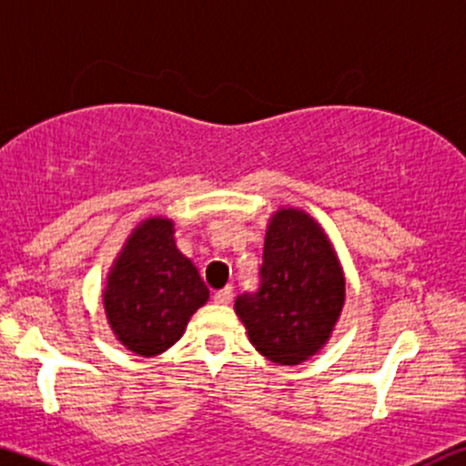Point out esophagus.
<instances>
[{"label": "esophagus", "instance_id": "obj_1", "mask_svg": "<svg viewBox=\"0 0 466 466\" xmlns=\"http://www.w3.org/2000/svg\"><path fill=\"white\" fill-rule=\"evenodd\" d=\"M232 296H234V288H232V285H228V288L214 291V303L228 305L229 300H232Z\"/></svg>", "mask_w": 466, "mask_h": 466}]
</instances>
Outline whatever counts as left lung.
I'll use <instances>...</instances> for the list:
<instances>
[{
	"label": "left lung",
	"instance_id": "obj_1",
	"mask_svg": "<svg viewBox=\"0 0 466 466\" xmlns=\"http://www.w3.org/2000/svg\"><path fill=\"white\" fill-rule=\"evenodd\" d=\"M345 300V279L323 229L300 209L269 223L258 288L237 296L249 340L279 365H299L325 345Z\"/></svg>",
	"mask_w": 466,
	"mask_h": 466
}]
</instances>
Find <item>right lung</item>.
<instances>
[{"mask_svg": "<svg viewBox=\"0 0 466 466\" xmlns=\"http://www.w3.org/2000/svg\"><path fill=\"white\" fill-rule=\"evenodd\" d=\"M172 234V221H143L116 258L104 294L112 331L139 356H157L175 345L209 296Z\"/></svg>", "mask_w": 466, "mask_h": 466, "instance_id": "right-lung-1", "label": "right lung"}]
</instances>
